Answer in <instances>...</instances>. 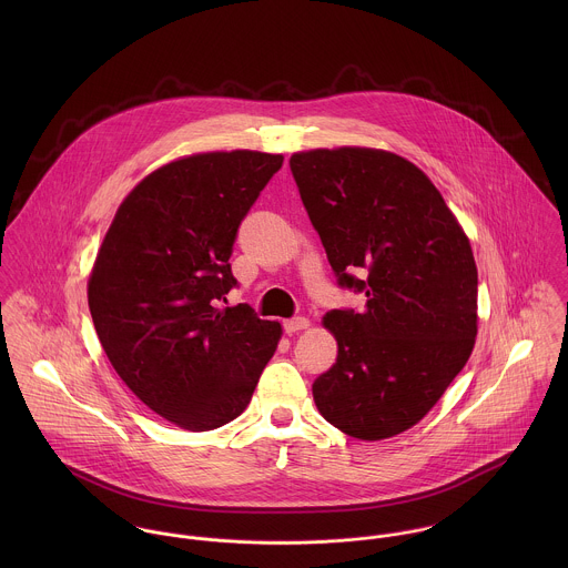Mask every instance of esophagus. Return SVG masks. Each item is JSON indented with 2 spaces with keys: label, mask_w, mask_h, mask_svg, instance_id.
Masks as SVG:
<instances>
[{
  "label": "esophagus",
  "mask_w": 568,
  "mask_h": 568,
  "mask_svg": "<svg viewBox=\"0 0 568 568\" xmlns=\"http://www.w3.org/2000/svg\"><path fill=\"white\" fill-rule=\"evenodd\" d=\"M308 325H311V322L306 317H293V320L284 322V329H286V334H295L300 329H306Z\"/></svg>",
  "instance_id": "34e87169"
}]
</instances>
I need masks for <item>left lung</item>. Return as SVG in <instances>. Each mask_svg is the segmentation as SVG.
<instances>
[{
  "instance_id": "obj_1",
  "label": "left lung",
  "mask_w": 568,
  "mask_h": 568,
  "mask_svg": "<svg viewBox=\"0 0 568 568\" xmlns=\"http://www.w3.org/2000/svg\"><path fill=\"white\" fill-rule=\"evenodd\" d=\"M291 172L338 288L365 311L324 324L336 363L313 383L338 430L385 439L417 424L464 369L477 336V264L430 179L394 153L308 151Z\"/></svg>"
}]
</instances>
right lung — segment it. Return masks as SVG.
Here are the masks:
<instances>
[{"instance_id":"1","label":"right lung","mask_w":568,"mask_h":568,"mask_svg":"<svg viewBox=\"0 0 568 568\" xmlns=\"http://www.w3.org/2000/svg\"><path fill=\"white\" fill-rule=\"evenodd\" d=\"M282 155L203 153L149 174L120 205L89 277L98 338L126 387L168 422L212 430L243 413L282 327L248 304L232 251Z\"/></svg>"}]
</instances>
